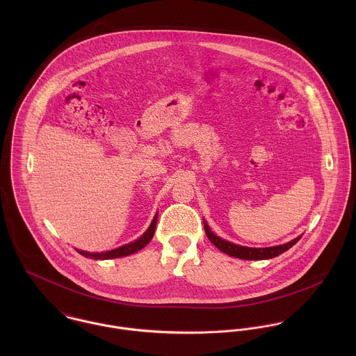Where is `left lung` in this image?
<instances>
[{
	"label": "left lung",
	"mask_w": 356,
	"mask_h": 356,
	"mask_svg": "<svg viewBox=\"0 0 356 356\" xmlns=\"http://www.w3.org/2000/svg\"><path fill=\"white\" fill-rule=\"evenodd\" d=\"M204 230H205V234L208 237V240L222 252L225 254H230V256H234V257H238V259H245V260H263V259H271V257H275L278 254L288 251L289 248H292L300 238H295L284 245H278V247H270V248H248V247H241V245H236V244H232L226 240H222L220 237L215 236L211 229L208 227V225L204 222Z\"/></svg>",
	"instance_id": "1"
}]
</instances>
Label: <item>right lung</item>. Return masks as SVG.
<instances>
[{"label": "right lung", "instance_id": "obj_1", "mask_svg": "<svg viewBox=\"0 0 356 356\" xmlns=\"http://www.w3.org/2000/svg\"><path fill=\"white\" fill-rule=\"evenodd\" d=\"M156 222H157V215L153 218L149 229L137 241H134L131 244L123 245L120 248H116V250H112V251H108V252H102V254H89V252H85V251H78V252L86 256V257H90V259H113V257H122V256L134 254V252L143 250L152 240L154 229H156Z\"/></svg>", "mask_w": 356, "mask_h": 356}]
</instances>
